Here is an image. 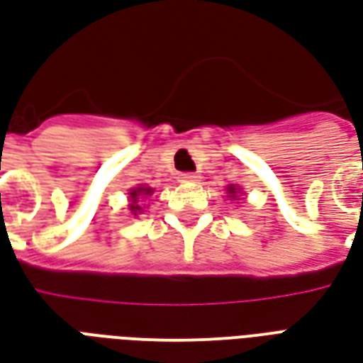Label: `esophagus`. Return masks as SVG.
<instances>
[{
  "label": "esophagus",
  "instance_id": "1",
  "mask_svg": "<svg viewBox=\"0 0 363 363\" xmlns=\"http://www.w3.org/2000/svg\"><path fill=\"white\" fill-rule=\"evenodd\" d=\"M181 181L182 182H198V181H200V177H198L196 173H182Z\"/></svg>",
  "mask_w": 363,
  "mask_h": 363
}]
</instances>
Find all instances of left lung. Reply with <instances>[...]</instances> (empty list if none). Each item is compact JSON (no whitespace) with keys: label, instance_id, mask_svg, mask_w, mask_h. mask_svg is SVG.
<instances>
[{"label":"left lung","instance_id":"left-lung-1","mask_svg":"<svg viewBox=\"0 0 363 363\" xmlns=\"http://www.w3.org/2000/svg\"><path fill=\"white\" fill-rule=\"evenodd\" d=\"M227 190H229V194H230V198H236V189H235V186H229V189H227Z\"/></svg>","mask_w":363,"mask_h":363}]
</instances>
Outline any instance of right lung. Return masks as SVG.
Wrapping results in <instances>:
<instances>
[{"label": "right lung", "instance_id": "1", "mask_svg": "<svg viewBox=\"0 0 363 363\" xmlns=\"http://www.w3.org/2000/svg\"><path fill=\"white\" fill-rule=\"evenodd\" d=\"M152 192H154V190L146 189V186H138V189H134L128 192V194H130L128 196V198H130V206H128V208H130V213H133V216L142 213V202H144V198L152 194Z\"/></svg>", "mask_w": 363, "mask_h": 363}]
</instances>
